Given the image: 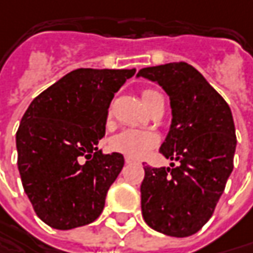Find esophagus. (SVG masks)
<instances>
[{
    "label": "esophagus",
    "instance_id": "1",
    "mask_svg": "<svg viewBox=\"0 0 253 253\" xmlns=\"http://www.w3.org/2000/svg\"><path fill=\"white\" fill-rule=\"evenodd\" d=\"M126 163L127 164H131V163H134V159H131V157H126Z\"/></svg>",
    "mask_w": 253,
    "mask_h": 253
}]
</instances>
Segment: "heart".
<instances>
[{
    "mask_svg": "<svg viewBox=\"0 0 253 253\" xmlns=\"http://www.w3.org/2000/svg\"><path fill=\"white\" fill-rule=\"evenodd\" d=\"M141 96H143V102L146 107H148L150 103L161 94L153 89H146ZM157 143H159V137L151 131L127 128V130L120 131L119 134H116L115 137L110 140V147L133 159H141L147 156L150 150L157 146Z\"/></svg>",
    "mask_w": 253,
    "mask_h": 253,
    "instance_id": "heart-1",
    "label": "heart"
}]
</instances>
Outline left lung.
<instances>
[{
	"label": "left lung",
	"instance_id": "left-lung-1",
	"mask_svg": "<svg viewBox=\"0 0 253 253\" xmlns=\"http://www.w3.org/2000/svg\"><path fill=\"white\" fill-rule=\"evenodd\" d=\"M170 97L171 126L160 153L178 164L144 167L141 212L150 228L184 238L214 214L234 169L235 125L224 97L185 62L140 69Z\"/></svg>",
	"mask_w": 253,
	"mask_h": 253
}]
</instances>
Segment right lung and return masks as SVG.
<instances>
[{"label":"right lung","instance_id":"right-lung-1","mask_svg":"<svg viewBox=\"0 0 253 253\" xmlns=\"http://www.w3.org/2000/svg\"><path fill=\"white\" fill-rule=\"evenodd\" d=\"M136 69L69 72L37 96L17 131L18 170L39 218L55 229L93 222L125 166L97 148L115 93Z\"/></svg>","mask_w":253,"mask_h":253}]
</instances>
